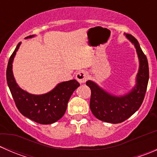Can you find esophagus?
<instances>
[{
  "label": "esophagus",
  "instance_id": "esophagus-1",
  "mask_svg": "<svg viewBox=\"0 0 157 157\" xmlns=\"http://www.w3.org/2000/svg\"><path fill=\"white\" fill-rule=\"evenodd\" d=\"M76 79L80 83H83L87 80L88 75L87 73L85 71H80L76 74Z\"/></svg>",
  "mask_w": 157,
  "mask_h": 157
}]
</instances>
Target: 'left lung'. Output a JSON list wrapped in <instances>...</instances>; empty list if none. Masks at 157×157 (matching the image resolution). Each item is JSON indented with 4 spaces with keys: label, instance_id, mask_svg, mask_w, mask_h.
I'll use <instances>...</instances> for the list:
<instances>
[{
    "label": "left lung",
    "instance_id": "8db88e82",
    "mask_svg": "<svg viewBox=\"0 0 157 157\" xmlns=\"http://www.w3.org/2000/svg\"><path fill=\"white\" fill-rule=\"evenodd\" d=\"M124 36L134 45L139 60L134 87L122 96H115L100 87L94 81L86 82V86L91 90L90 107L92 113L98 119L112 124L125 121L138 110L144 99L149 80L148 61L138 41L130 34L124 33Z\"/></svg>",
    "mask_w": 157,
    "mask_h": 157
}]
</instances>
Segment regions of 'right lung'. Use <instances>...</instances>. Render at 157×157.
Here are the masks:
<instances>
[{"instance_id":"add662e5","label":"right lung","mask_w":157,"mask_h":157,"mask_svg":"<svg viewBox=\"0 0 157 157\" xmlns=\"http://www.w3.org/2000/svg\"><path fill=\"white\" fill-rule=\"evenodd\" d=\"M35 35L25 39H31ZM21 42L16 47L8 61L7 68V82L13 100L20 113L33 121L42 124L55 123L62 118L67 109L71 95L80 83L76 80L58 83L48 93L35 95L25 91L19 86L13 74V62Z\"/></svg>"}]
</instances>
